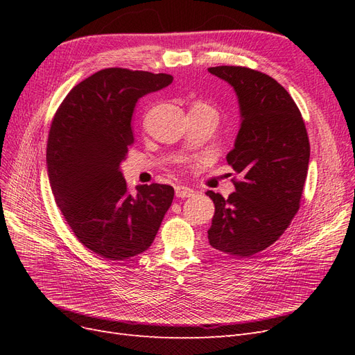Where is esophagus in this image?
Listing matches in <instances>:
<instances>
[{"mask_svg":"<svg viewBox=\"0 0 355 355\" xmlns=\"http://www.w3.org/2000/svg\"><path fill=\"white\" fill-rule=\"evenodd\" d=\"M175 192H176V197L178 198H188L191 196H194V189L189 188V187H185V185H178L175 188Z\"/></svg>","mask_w":355,"mask_h":355,"instance_id":"obj_1","label":"esophagus"}]
</instances>
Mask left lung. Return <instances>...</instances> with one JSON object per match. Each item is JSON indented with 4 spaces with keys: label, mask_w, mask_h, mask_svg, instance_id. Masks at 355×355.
<instances>
[{
    "label": "left lung",
    "mask_w": 355,
    "mask_h": 355,
    "mask_svg": "<svg viewBox=\"0 0 355 355\" xmlns=\"http://www.w3.org/2000/svg\"><path fill=\"white\" fill-rule=\"evenodd\" d=\"M237 94L241 124L227 161L241 180L225 200L207 191L213 249L250 257L282 237L300 206L309 141L292 96L270 75L243 67L209 68Z\"/></svg>",
    "instance_id": "obj_1"
}]
</instances>
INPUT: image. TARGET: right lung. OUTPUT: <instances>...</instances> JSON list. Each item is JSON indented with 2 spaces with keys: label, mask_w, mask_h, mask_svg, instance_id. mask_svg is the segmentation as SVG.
<instances>
[{
  "label": "right lung",
  "mask_w": 355,
  "mask_h": 355,
  "mask_svg": "<svg viewBox=\"0 0 355 355\" xmlns=\"http://www.w3.org/2000/svg\"><path fill=\"white\" fill-rule=\"evenodd\" d=\"M171 81L168 73L102 69L75 85L53 118L47 142L53 197L77 239L105 259L148 250L173 201L170 185H139L132 196L121 173L135 141L137 101Z\"/></svg>",
  "instance_id": "obj_1"
}]
</instances>
